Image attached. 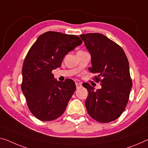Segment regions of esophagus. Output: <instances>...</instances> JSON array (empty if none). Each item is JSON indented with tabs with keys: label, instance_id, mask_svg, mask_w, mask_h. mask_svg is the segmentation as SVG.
Masks as SVG:
<instances>
[{
	"label": "esophagus",
	"instance_id": "1",
	"mask_svg": "<svg viewBox=\"0 0 148 148\" xmlns=\"http://www.w3.org/2000/svg\"><path fill=\"white\" fill-rule=\"evenodd\" d=\"M76 88H80L82 87L81 84L78 82H76Z\"/></svg>",
	"mask_w": 148,
	"mask_h": 148
}]
</instances>
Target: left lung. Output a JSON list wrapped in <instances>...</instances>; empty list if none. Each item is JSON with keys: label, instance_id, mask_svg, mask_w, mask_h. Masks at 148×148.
Listing matches in <instances>:
<instances>
[{"label": "left lung", "instance_id": "left-lung-1", "mask_svg": "<svg viewBox=\"0 0 148 148\" xmlns=\"http://www.w3.org/2000/svg\"><path fill=\"white\" fill-rule=\"evenodd\" d=\"M91 55L92 73L102 88L95 90L88 83L82 84L88 91L85 102L88 113L94 120L108 123L122 114L129 100L132 82L129 62L121 46L100 33L81 34Z\"/></svg>", "mask_w": 148, "mask_h": 148}]
</instances>
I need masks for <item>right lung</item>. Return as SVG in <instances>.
Listing matches in <instances>:
<instances>
[{"label":"right lung","mask_w":148,"mask_h":148,"mask_svg":"<svg viewBox=\"0 0 148 148\" xmlns=\"http://www.w3.org/2000/svg\"><path fill=\"white\" fill-rule=\"evenodd\" d=\"M82 43L76 35L49 31L40 35L28 52L22 69L21 89L30 111L38 120H56L64 112L76 85L71 79L57 81L52 71Z\"/></svg>","instance_id":"right-lung-1"}]
</instances>
